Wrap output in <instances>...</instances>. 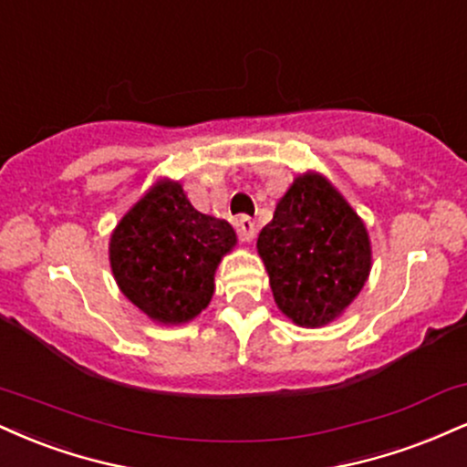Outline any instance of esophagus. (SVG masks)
Returning a JSON list of instances; mask_svg holds the SVG:
<instances>
[{"label": "esophagus", "mask_w": 467, "mask_h": 467, "mask_svg": "<svg viewBox=\"0 0 467 467\" xmlns=\"http://www.w3.org/2000/svg\"><path fill=\"white\" fill-rule=\"evenodd\" d=\"M237 234H239L241 241H245V244H250V241L254 239V234H256V223H254V219L248 217V215L239 217V219H237Z\"/></svg>", "instance_id": "obj_1"}]
</instances>
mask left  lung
Masks as SVG:
<instances>
[{"label":"left lung","mask_w":467,"mask_h":467,"mask_svg":"<svg viewBox=\"0 0 467 467\" xmlns=\"http://www.w3.org/2000/svg\"><path fill=\"white\" fill-rule=\"evenodd\" d=\"M280 311L305 328L350 306L372 269L363 219L322 173L306 171L278 200L256 241Z\"/></svg>","instance_id":"left-lung-1"}]
</instances>
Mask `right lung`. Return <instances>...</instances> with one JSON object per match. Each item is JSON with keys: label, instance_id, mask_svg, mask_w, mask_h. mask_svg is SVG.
I'll list each match as a JSON object with an SVG mask.
<instances>
[{"label": "right lung", "instance_id": "obj_1", "mask_svg": "<svg viewBox=\"0 0 467 467\" xmlns=\"http://www.w3.org/2000/svg\"><path fill=\"white\" fill-rule=\"evenodd\" d=\"M234 245L226 219L195 211L182 184L162 178L112 230L109 258L121 294L151 322L184 324L209 306Z\"/></svg>", "mask_w": 467, "mask_h": 467}]
</instances>
